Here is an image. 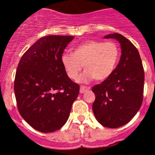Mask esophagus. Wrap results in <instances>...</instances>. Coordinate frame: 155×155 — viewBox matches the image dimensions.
<instances>
[{
    "label": "esophagus",
    "mask_w": 155,
    "mask_h": 155,
    "mask_svg": "<svg viewBox=\"0 0 155 155\" xmlns=\"http://www.w3.org/2000/svg\"><path fill=\"white\" fill-rule=\"evenodd\" d=\"M89 89H90V87H85V86H81L80 87V93L81 94H83L85 93V92H86L87 91H88Z\"/></svg>",
    "instance_id": "obj_1"
}]
</instances>
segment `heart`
<instances>
[{
	"mask_svg": "<svg viewBox=\"0 0 155 155\" xmlns=\"http://www.w3.org/2000/svg\"><path fill=\"white\" fill-rule=\"evenodd\" d=\"M119 58V49L113 42L88 40L78 45L72 53L61 56V62L69 77L76 80L83 65L85 70L79 80L104 81L111 76Z\"/></svg>",
	"mask_w": 155,
	"mask_h": 155,
	"instance_id": "obj_1",
	"label": "heart"
}]
</instances>
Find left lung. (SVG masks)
<instances>
[{
	"instance_id": "1",
	"label": "left lung",
	"mask_w": 155,
	"mask_h": 155,
	"mask_svg": "<svg viewBox=\"0 0 155 155\" xmlns=\"http://www.w3.org/2000/svg\"><path fill=\"white\" fill-rule=\"evenodd\" d=\"M104 38L116 39L121 44V55L111 76L92 87L95 94L92 109L100 124L117 128L127 124L141 107L144 69L138 50L126 37L115 33Z\"/></svg>"
}]
</instances>
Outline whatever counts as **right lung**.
<instances>
[{
  "label": "right lung",
  "mask_w": 155,
  "mask_h": 155,
  "mask_svg": "<svg viewBox=\"0 0 155 155\" xmlns=\"http://www.w3.org/2000/svg\"><path fill=\"white\" fill-rule=\"evenodd\" d=\"M73 36L49 35L39 39L20 59L14 91L17 108L37 130L51 133L68 121L79 85L68 77L61 56Z\"/></svg>",
  "instance_id": "add662e5"
}]
</instances>
